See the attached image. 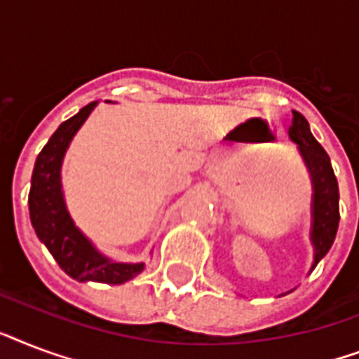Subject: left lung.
I'll use <instances>...</instances> for the list:
<instances>
[{
  "label": "left lung",
  "mask_w": 359,
  "mask_h": 359,
  "mask_svg": "<svg viewBox=\"0 0 359 359\" xmlns=\"http://www.w3.org/2000/svg\"><path fill=\"white\" fill-rule=\"evenodd\" d=\"M302 160L306 163L311 179V231L309 240L313 244V264L317 266L320 259L328 253L334 244L339 227V186L334 175L330 156L323 145L313 137L309 123L298 111H292V126L289 132ZM309 270V272H311Z\"/></svg>",
  "instance_id": "8db88e82"
}]
</instances>
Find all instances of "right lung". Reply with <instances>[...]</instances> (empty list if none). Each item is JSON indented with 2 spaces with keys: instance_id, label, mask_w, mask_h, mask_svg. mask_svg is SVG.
I'll use <instances>...</instances> for the list:
<instances>
[{
  "instance_id": "right-lung-1",
  "label": "right lung",
  "mask_w": 359,
  "mask_h": 359,
  "mask_svg": "<svg viewBox=\"0 0 359 359\" xmlns=\"http://www.w3.org/2000/svg\"><path fill=\"white\" fill-rule=\"evenodd\" d=\"M98 102L87 104L74 117L59 124L36 156L29 190V218L36 236L57 264L76 281L121 285L145 270V262H115L95 248L70 218L65 203L61 168L70 141Z\"/></svg>"
}]
</instances>
